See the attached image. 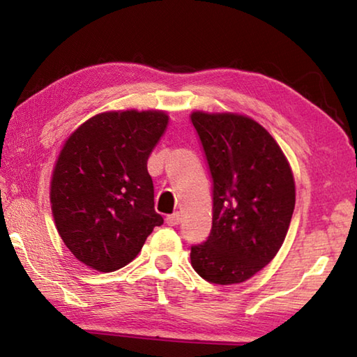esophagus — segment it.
Instances as JSON below:
<instances>
[{
    "label": "esophagus",
    "instance_id": "1",
    "mask_svg": "<svg viewBox=\"0 0 357 357\" xmlns=\"http://www.w3.org/2000/svg\"><path fill=\"white\" fill-rule=\"evenodd\" d=\"M165 220H167V223H168V225H170V227H176L178 223L181 222V215H179V213H174V214H172V215H168Z\"/></svg>",
    "mask_w": 357,
    "mask_h": 357
}]
</instances>
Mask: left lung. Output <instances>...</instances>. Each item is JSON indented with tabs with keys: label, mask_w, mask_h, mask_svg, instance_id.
<instances>
[{
	"label": "left lung",
	"mask_w": 357,
	"mask_h": 357,
	"mask_svg": "<svg viewBox=\"0 0 357 357\" xmlns=\"http://www.w3.org/2000/svg\"><path fill=\"white\" fill-rule=\"evenodd\" d=\"M213 179V227L190 247L197 274L217 285L255 275L279 252L294 211V179L279 144L255 121L192 113Z\"/></svg>",
	"instance_id": "left-lung-1"
}]
</instances>
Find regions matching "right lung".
Instances as JSON below:
<instances>
[{"label":"right lung","mask_w":357,"mask_h":357,"mask_svg":"<svg viewBox=\"0 0 357 357\" xmlns=\"http://www.w3.org/2000/svg\"><path fill=\"white\" fill-rule=\"evenodd\" d=\"M167 124L164 112L100 113L64 143L50 200L59 236L78 261L99 273L124 268L164 223L146 164Z\"/></svg>","instance_id":"1"}]
</instances>
